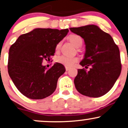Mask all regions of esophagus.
Masks as SVG:
<instances>
[{
    "label": "esophagus",
    "instance_id": "1",
    "mask_svg": "<svg viewBox=\"0 0 128 128\" xmlns=\"http://www.w3.org/2000/svg\"><path fill=\"white\" fill-rule=\"evenodd\" d=\"M65 68H66V71H68V70H69V68H68V67H66Z\"/></svg>",
    "mask_w": 128,
    "mask_h": 128
}]
</instances>
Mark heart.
Returning a JSON list of instances; mask_svg holds the SVG:
<instances>
[{"instance_id": "b5f03b06", "label": "heart", "mask_w": 128, "mask_h": 128, "mask_svg": "<svg viewBox=\"0 0 128 128\" xmlns=\"http://www.w3.org/2000/svg\"><path fill=\"white\" fill-rule=\"evenodd\" d=\"M69 40L75 47L80 46L82 44V39L80 36L77 34H71L69 38ZM60 42L58 43L56 46V50H58L60 48ZM78 61V59L76 57L67 56H61L57 59V62L66 67H71Z\"/></svg>"}]
</instances>
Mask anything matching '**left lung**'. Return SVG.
<instances>
[{"mask_svg":"<svg viewBox=\"0 0 128 128\" xmlns=\"http://www.w3.org/2000/svg\"><path fill=\"white\" fill-rule=\"evenodd\" d=\"M69 29L85 43V54L80 64L86 69L91 67L89 71L84 68L78 69L74 79L76 89L86 96H102L112 89L120 74L118 46L110 34L94 24Z\"/></svg>","mask_w":128,"mask_h":128,"instance_id":"obj_1","label":"left lung"}]
</instances>
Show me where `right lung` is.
Here are the masks:
<instances>
[{"mask_svg":"<svg viewBox=\"0 0 128 128\" xmlns=\"http://www.w3.org/2000/svg\"><path fill=\"white\" fill-rule=\"evenodd\" d=\"M68 32V29L37 28L22 34L10 46L8 73L17 89L26 97L42 99L54 92L65 68L56 62L47 69L42 63L54 55L56 44Z\"/></svg>","mask_w":128,"mask_h":128,"instance_id":"1","label":"right lung"}]
</instances>
